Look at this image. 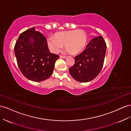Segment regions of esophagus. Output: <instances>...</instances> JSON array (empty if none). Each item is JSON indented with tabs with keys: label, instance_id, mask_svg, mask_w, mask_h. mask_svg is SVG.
Wrapping results in <instances>:
<instances>
[{
	"label": "esophagus",
	"instance_id": "34e87169",
	"mask_svg": "<svg viewBox=\"0 0 131 131\" xmlns=\"http://www.w3.org/2000/svg\"><path fill=\"white\" fill-rule=\"evenodd\" d=\"M60 58H63V59H65L67 58V56H62L61 55L60 56Z\"/></svg>",
	"mask_w": 131,
	"mask_h": 131
}]
</instances>
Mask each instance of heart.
<instances>
[{"label": "heart", "mask_w": 131, "mask_h": 131, "mask_svg": "<svg viewBox=\"0 0 131 131\" xmlns=\"http://www.w3.org/2000/svg\"><path fill=\"white\" fill-rule=\"evenodd\" d=\"M87 40L86 34L84 31L73 30L58 32L54 34V37H48L47 44L49 49L53 53L58 52L64 45L66 50L74 55L83 50Z\"/></svg>", "instance_id": "b5f03b06"}]
</instances>
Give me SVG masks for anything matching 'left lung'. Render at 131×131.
Listing matches in <instances>:
<instances>
[{"instance_id":"obj_1","label":"left lung","mask_w":131,"mask_h":131,"mask_svg":"<svg viewBox=\"0 0 131 131\" xmlns=\"http://www.w3.org/2000/svg\"><path fill=\"white\" fill-rule=\"evenodd\" d=\"M106 45L101 36L93 38L82 53L75 57V64L69 73L81 83L90 82L100 73L103 67Z\"/></svg>"}]
</instances>
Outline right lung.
<instances>
[{
    "instance_id": "obj_1",
    "label": "right lung",
    "mask_w": 131,
    "mask_h": 131,
    "mask_svg": "<svg viewBox=\"0 0 131 131\" xmlns=\"http://www.w3.org/2000/svg\"><path fill=\"white\" fill-rule=\"evenodd\" d=\"M17 63L27 79L40 82L50 77L59 56L49 51L47 40L32 27L21 33L14 47Z\"/></svg>"
}]
</instances>
